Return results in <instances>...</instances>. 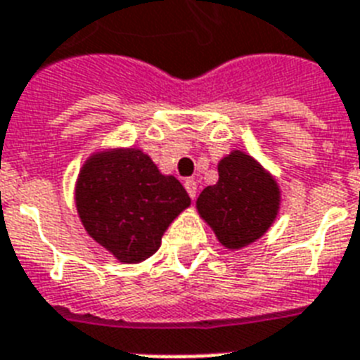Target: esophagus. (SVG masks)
<instances>
[{
	"label": "esophagus",
	"mask_w": 360,
	"mask_h": 360,
	"mask_svg": "<svg viewBox=\"0 0 360 360\" xmlns=\"http://www.w3.org/2000/svg\"><path fill=\"white\" fill-rule=\"evenodd\" d=\"M185 188L188 192V195L192 200H195V194H198V185H195L194 179H186L185 181Z\"/></svg>",
	"instance_id": "obj_1"
}]
</instances>
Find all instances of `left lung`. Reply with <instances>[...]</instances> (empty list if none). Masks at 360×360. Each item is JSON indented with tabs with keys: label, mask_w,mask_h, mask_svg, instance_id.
<instances>
[{
	"label": "left lung",
	"mask_w": 360,
	"mask_h": 360,
	"mask_svg": "<svg viewBox=\"0 0 360 360\" xmlns=\"http://www.w3.org/2000/svg\"><path fill=\"white\" fill-rule=\"evenodd\" d=\"M218 183L203 188L195 207L227 250H240L270 229L279 212L277 181L251 155L233 150L218 162Z\"/></svg>",
	"instance_id": "1"
}]
</instances>
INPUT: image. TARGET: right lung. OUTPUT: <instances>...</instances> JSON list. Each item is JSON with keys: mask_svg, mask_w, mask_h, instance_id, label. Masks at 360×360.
<instances>
[{"mask_svg": "<svg viewBox=\"0 0 360 360\" xmlns=\"http://www.w3.org/2000/svg\"><path fill=\"white\" fill-rule=\"evenodd\" d=\"M190 205L174 175H162L136 148L90 155L79 172L75 207L84 229L120 262L146 261Z\"/></svg>", "mask_w": 360, "mask_h": 360, "instance_id": "add662e5", "label": "right lung"}]
</instances>
